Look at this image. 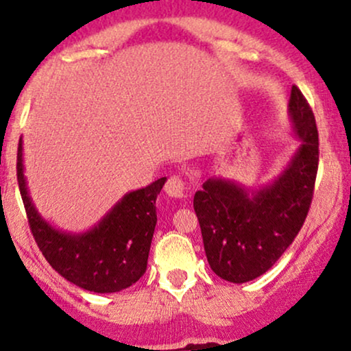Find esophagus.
I'll return each instance as SVG.
<instances>
[{
    "mask_svg": "<svg viewBox=\"0 0 351 351\" xmlns=\"http://www.w3.org/2000/svg\"><path fill=\"white\" fill-rule=\"evenodd\" d=\"M165 191L171 198H184L186 196V183L180 176H169L167 184H165Z\"/></svg>",
    "mask_w": 351,
    "mask_h": 351,
    "instance_id": "esophagus-1",
    "label": "esophagus"
}]
</instances>
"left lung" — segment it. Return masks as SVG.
<instances>
[{"mask_svg":"<svg viewBox=\"0 0 351 351\" xmlns=\"http://www.w3.org/2000/svg\"><path fill=\"white\" fill-rule=\"evenodd\" d=\"M298 148L271 182L256 190L225 178H208L193 208L211 269L232 283L267 273L293 243L313 198L318 130L302 91L291 86L288 106Z\"/></svg>","mask_w":351,"mask_h":351,"instance_id":"left-lung-1","label":"left lung"}]
</instances>
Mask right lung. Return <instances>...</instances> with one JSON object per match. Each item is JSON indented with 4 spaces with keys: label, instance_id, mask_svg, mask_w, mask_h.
Segmentation results:
<instances>
[{
    "label": "right lung",
    "instance_id": "1",
    "mask_svg": "<svg viewBox=\"0 0 351 351\" xmlns=\"http://www.w3.org/2000/svg\"><path fill=\"white\" fill-rule=\"evenodd\" d=\"M16 175L34 241L63 278L95 293H117L145 275L156 226V196L167 178L126 193L88 232L68 233L46 221L34 206L25 178L21 138Z\"/></svg>",
    "mask_w": 351,
    "mask_h": 351
}]
</instances>
